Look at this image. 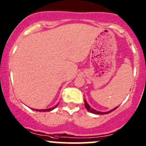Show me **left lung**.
Returning <instances> with one entry per match:
<instances>
[{"label": "left lung", "instance_id": "1", "mask_svg": "<svg viewBox=\"0 0 146 146\" xmlns=\"http://www.w3.org/2000/svg\"><path fill=\"white\" fill-rule=\"evenodd\" d=\"M85 108L87 109V110H88V111H90V112L92 113V114H109V113L111 112L112 111H114V110H116V109L118 107H115L114 109H113V110H110V111H106V112H101V111H96V110H95L94 109H92V107H90V106L89 105V104L87 103V102L85 100Z\"/></svg>", "mask_w": 146, "mask_h": 146}]
</instances>
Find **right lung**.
<instances>
[{"mask_svg": "<svg viewBox=\"0 0 146 146\" xmlns=\"http://www.w3.org/2000/svg\"><path fill=\"white\" fill-rule=\"evenodd\" d=\"M58 104H57V105H56L54 107H52V108H49V109H46V110H34V109L33 110H35V111H51V110H54V109H55L56 107L58 106Z\"/></svg>", "mask_w": 146, "mask_h": 146, "instance_id": "add662e5", "label": "right lung"}]
</instances>
